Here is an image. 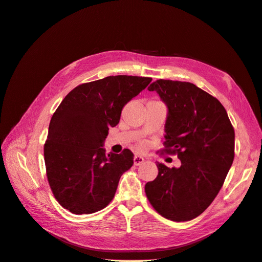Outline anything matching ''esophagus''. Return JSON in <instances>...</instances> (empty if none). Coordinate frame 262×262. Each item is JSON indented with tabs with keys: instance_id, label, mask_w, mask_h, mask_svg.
<instances>
[{
	"instance_id": "obj_1",
	"label": "esophagus",
	"mask_w": 262,
	"mask_h": 262,
	"mask_svg": "<svg viewBox=\"0 0 262 262\" xmlns=\"http://www.w3.org/2000/svg\"><path fill=\"white\" fill-rule=\"evenodd\" d=\"M144 162H145V159L142 156H135V157H134V165H135V166L142 165Z\"/></svg>"
}]
</instances>
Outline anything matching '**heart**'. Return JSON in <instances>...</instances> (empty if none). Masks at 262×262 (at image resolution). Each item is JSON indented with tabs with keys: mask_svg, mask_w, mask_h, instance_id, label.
<instances>
[{
	"mask_svg": "<svg viewBox=\"0 0 262 262\" xmlns=\"http://www.w3.org/2000/svg\"><path fill=\"white\" fill-rule=\"evenodd\" d=\"M139 148H140V149L145 148V145H144V144H139Z\"/></svg>",
	"mask_w": 262,
	"mask_h": 262,
	"instance_id": "1",
	"label": "heart"
}]
</instances>
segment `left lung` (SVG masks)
Listing matches in <instances>:
<instances>
[{
    "label": "left lung",
    "mask_w": 262,
    "mask_h": 262,
    "mask_svg": "<svg viewBox=\"0 0 262 262\" xmlns=\"http://www.w3.org/2000/svg\"><path fill=\"white\" fill-rule=\"evenodd\" d=\"M148 91L168 108L163 151L177 154L182 165L158 163L146 196L163 217L188 221L209 207L224 185L234 158L233 127L219 100L195 84L157 79Z\"/></svg>",
    "instance_id": "left-lung-1"
}]
</instances>
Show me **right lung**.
Masks as SVG:
<instances>
[{
	"label": "right lung",
	"mask_w": 262,
	"mask_h": 262,
	"mask_svg": "<svg viewBox=\"0 0 262 262\" xmlns=\"http://www.w3.org/2000/svg\"><path fill=\"white\" fill-rule=\"evenodd\" d=\"M151 82L150 77L107 76L71 91L53 114L44 145L46 175L59 205L72 213L102 210L113 200L134 154H106L104 140L123 107Z\"/></svg>",
	"instance_id": "add662e5"
}]
</instances>
